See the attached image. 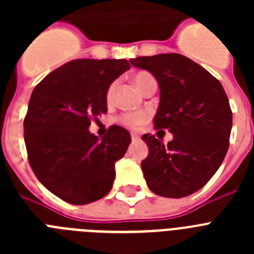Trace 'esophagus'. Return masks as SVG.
I'll return each mask as SVG.
<instances>
[{
    "instance_id": "obj_1",
    "label": "esophagus",
    "mask_w": 254,
    "mask_h": 254,
    "mask_svg": "<svg viewBox=\"0 0 254 254\" xmlns=\"http://www.w3.org/2000/svg\"><path fill=\"white\" fill-rule=\"evenodd\" d=\"M131 140H132V142H137V141H140L141 138H140V136H138L137 133H132L131 134Z\"/></svg>"
}]
</instances>
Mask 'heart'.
Returning a JSON list of instances; mask_svg holds the SVG:
<instances>
[{"mask_svg":"<svg viewBox=\"0 0 254 254\" xmlns=\"http://www.w3.org/2000/svg\"><path fill=\"white\" fill-rule=\"evenodd\" d=\"M151 81H155V78L152 77L151 73L146 72V71H140V72H137L133 76L134 85H136L141 91H142L143 89L146 87V85ZM116 89H117V81H113L111 85H109V87H108L107 95H105L108 103L113 100ZM146 120H147V114L143 113V112L134 113V114H125V116L121 118V121H122L125 125L129 126V127H137V126H141Z\"/></svg>","mask_w":254,"mask_h":254,"instance_id":"1","label":"heart"}]
</instances>
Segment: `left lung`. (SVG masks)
Listing matches in <instances>:
<instances>
[{
    "instance_id": "8db88e82",
    "label": "left lung",
    "mask_w": 254,
    "mask_h": 254,
    "mask_svg": "<svg viewBox=\"0 0 254 254\" xmlns=\"http://www.w3.org/2000/svg\"><path fill=\"white\" fill-rule=\"evenodd\" d=\"M131 64L156 78L160 103L155 128L173 134L168 145L154 134H143L149 147L147 158L141 161L143 177L159 196H190L212 178L229 149L233 113L223 85L178 53L132 58Z\"/></svg>"
}]
</instances>
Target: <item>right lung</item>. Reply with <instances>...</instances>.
<instances>
[{
    "mask_svg": "<svg viewBox=\"0 0 254 254\" xmlns=\"http://www.w3.org/2000/svg\"><path fill=\"white\" fill-rule=\"evenodd\" d=\"M126 60H75L52 71L31 93L24 120L29 164L52 193L86 205L112 190L114 164L123 158L131 134L111 126L100 140L91 120L108 112L109 85L129 68Z\"/></svg>",
    "mask_w": 254,
    "mask_h": 254,
    "instance_id": "1",
    "label": "right lung"
}]
</instances>
